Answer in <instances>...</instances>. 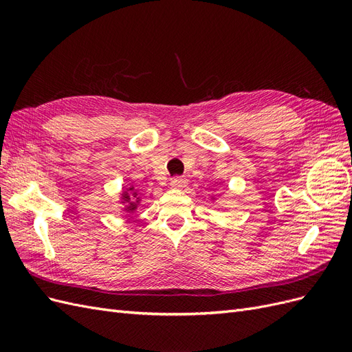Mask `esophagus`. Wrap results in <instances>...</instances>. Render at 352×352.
I'll return each instance as SVG.
<instances>
[{
    "label": "esophagus",
    "mask_w": 352,
    "mask_h": 352,
    "mask_svg": "<svg viewBox=\"0 0 352 352\" xmlns=\"http://www.w3.org/2000/svg\"><path fill=\"white\" fill-rule=\"evenodd\" d=\"M186 179L182 176H175L172 180H170V185H172L173 189H182L186 186Z\"/></svg>",
    "instance_id": "1"
}]
</instances>
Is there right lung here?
Returning a JSON list of instances; mask_svg holds the SVG:
<instances>
[{"mask_svg": "<svg viewBox=\"0 0 352 352\" xmlns=\"http://www.w3.org/2000/svg\"><path fill=\"white\" fill-rule=\"evenodd\" d=\"M127 190H131V194L129 192H124L123 194V201H126V202H129V206H127V211H133L135 208H136V204H138V201H135V198L138 197V192L136 190H133L132 188H129ZM138 199V198H136Z\"/></svg>", "mask_w": 352, "mask_h": 352, "instance_id": "1", "label": "right lung"}]
</instances>
